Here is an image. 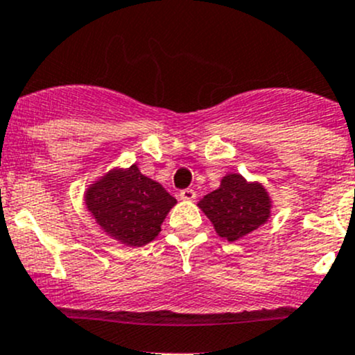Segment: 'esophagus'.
<instances>
[{"label": "esophagus", "mask_w": 355, "mask_h": 355, "mask_svg": "<svg viewBox=\"0 0 355 355\" xmlns=\"http://www.w3.org/2000/svg\"><path fill=\"white\" fill-rule=\"evenodd\" d=\"M178 198H180L182 200H194L196 199V191H194V189H184V191H180Z\"/></svg>", "instance_id": "obj_1"}]
</instances>
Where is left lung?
Segmentation results:
<instances>
[{"label": "left lung", "mask_w": 355, "mask_h": 355, "mask_svg": "<svg viewBox=\"0 0 355 355\" xmlns=\"http://www.w3.org/2000/svg\"><path fill=\"white\" fill-rule=\"evenodd\" d=\"M198 206L213 223L221 239L235 242L257 230L271 214V199L257 182H247L242 175L230 173L221 185L199 200Z\"/></svg>", "instance_id": "8db88e82"}]
</instances>
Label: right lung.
<instances>
[{
	"mask_svg": "<svg viewBox=\"0 0 355 355\" xmlns=\"http://www.w3.org/2000/svg\"><path fill=\"white\" fill-rule=\"evenodd\" d=\"M85 204L110 237L141 247L157 237L177 199L132 164L127 170L114 168L92 184L85 192Z\"/></svg>",
	"mask_w": 355,
	"mask_h": 355,
	"instance_id": "right-lung-1",
	"label": "right lung"
}]
</instances>
